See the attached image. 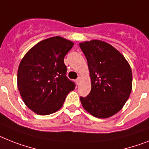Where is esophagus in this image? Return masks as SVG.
<instances>
[{"mask_svg":"<svg viewBox=\"0 0 149 149\" xmlns=\"http://www.w3.org/2000/svg\"><path fill=\"white\" fill-rule=\"evenodd\" d=\"M80 81H81V77H78L77 79H76V84H79Z\"/></svg>","mask_w":149,"mask_h":149,"instance_id":"34e87169","label":"esophagus"}]
</instances>
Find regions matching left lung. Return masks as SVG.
<instances>
[{
    "mask_svg": "<svg viewBox=\"0 0 149 149\" xmlns=\"http://www.w3.org/2000/svg\"><path fill=\"white\" fill-rule=\"evenodd\" d=\"M88 61L91 91L81 97L84 109L92 116L108 118L121 110L132 91V70L124 56L100 40L80 43Z\"/></svg>",
    "mask_w": 149,
    "mask_h": 149,
    "instance_id": "left-lung-1",
    "label": "left lung"
}]
</instances>
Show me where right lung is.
<instances>
[{
    "mask_svg": "<svg viewBox=\"0 0 149 149\" xmlns=\"http://www.w3.org/2000/svg\"><path fill=\"white\" fill-rule=\"evenodd\" d=\"M72 42L54 36L39 42L23 58L17 72V87L23 102L39 115H49L62 107L75 84L66 76L64 58Z\"/></svg>",
    "mask_w": 149,
    "mask_h": 149,
    "instance_id": "1",
    "label": "right lung"
}]
</instances>
